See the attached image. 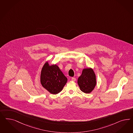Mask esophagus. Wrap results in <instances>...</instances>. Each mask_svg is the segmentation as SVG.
<instances>
[{
  "label": "esophagus",
  "mask_w": 133,
  "mask_h": 133,
  "mask_svg": "<svg viewBox=\"0 0 133 133\" xmlns=\"http://www.w3.org/2000/svg\"><path fill=\"white\" fill-rule=\"evenodd\" d=\"M71 80L72 81H76V78L75 77H72L71 78Z\"/></svg>",
  "instance_id": "obj_1"
}]
</instances>
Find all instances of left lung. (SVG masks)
<instances>
[{
    "label": "left lung",
    "mask_w": 133,
    "mask_h": 133,
    "mask_svg": "<svg viewBox=\"0 0 133 133\" xmlns=\"http://www.w3.org/2000/svg\"><path fill=\"white\" fill-rule=\"evenodd\" d=\"M78 84L83 92H91L96 84L95 74L93 69L91 68L84 69L81 75L78 79Z\"/></svg>",
    "instance_id": "8db88e82"
}]
</instances>
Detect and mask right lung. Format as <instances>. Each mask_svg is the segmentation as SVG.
<instances>
[{"mask_svg":"<svg viewBox=\"0 0 133 133\" xmlns=\"http://www.w3.org/2000/svg\"><path fill=\"white\" fill-rule=\"evenodd\" d=\"M68 81L67 78L56 64H44L41 75V83L44 88L52 94L61 92Z\"/></svg>","mask_w":133,"mask_h":133,"instance_id":"add662e5","label":"right lung"}]
</instances>
